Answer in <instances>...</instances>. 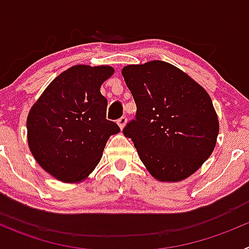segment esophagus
I'll list each match as a JSON object with an SVG mask.
<instances>
[{"label": "esophagus", "mask_w": 249, "mask_h": 249, "mask_svg": "<svg viewBox=\"0 0 249 249\" xmlns=\"http://www.w3.org/2000/svg\"><path fill=\"white\" fill-rule=\"evenodd\" d=\"M117 123H118V126H120V128H121V129H123V128H124V127H126L127 118L124 117V116H122V117H121L120 120L117 121Z\"/></svg>", "instance_id": "esophagus-1"}]
</instances>
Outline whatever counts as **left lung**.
I'll list each match as a JSON object with an SVG mask.
<instances>
[{"instance_id": "8db88e82", "label": "left lung", "mask_w": 249, "mask_h": 249, "mask_svg": "<svg viewBox=\"0 0 249 249\" xmlns=\"http://www.w3.org/2000/svg\"><path fill=\"white\" fill-rule=\"evenodd\" d=\"M136 106V120L123 133L160 182L184 181L198 171L217 143L219 121L206 89L164 61L122 68Z\"/></svg>"}]
</instances>
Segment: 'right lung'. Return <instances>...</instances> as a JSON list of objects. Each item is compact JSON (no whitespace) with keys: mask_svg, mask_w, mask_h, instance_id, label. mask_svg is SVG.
I'll return each mask as SVG.
<instances>
[{"mask_svg":"<svg viewBox=\"0 0 249 249\" xmlns=\"http://www.w3.org/2000/svg\"><path fill=\"white\" fill-rule=\"evenodd\" d=\"M114 73L111 66L76 65L46 87L27 116V143L39 167L57 181L80 183L103 155L120 127L106 120L101 86Z\"/></svg>","mask_w":249,"mask_h":249,"instance_id":"right-lung-1","label":"right lung"}]
</instances>
